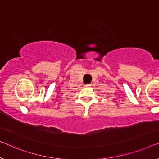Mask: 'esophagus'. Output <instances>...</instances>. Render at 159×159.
Listing matches in <instances>:
<instances>
[{
    "instance_id": "1",
    "label": "esophagus",
    "mask_w": 159,
    "mask_h": 159,
    "mask_svg": "<svg viewBox=\"0 0 159 159\" xmlns=\"http://www.w3.org/2000/svg\"><path fill=\"white\" fill-rule=\"evenodd\" d=\"M92 86V84H84V87H90Z\"/></svg>"
}]
</instances>
